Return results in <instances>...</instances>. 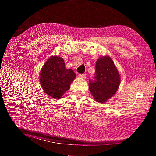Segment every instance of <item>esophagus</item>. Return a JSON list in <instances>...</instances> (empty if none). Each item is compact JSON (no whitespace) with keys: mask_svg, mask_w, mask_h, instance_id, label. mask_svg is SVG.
Here are the masks:
<instances>
[{"mask_svg":"<svg viewBox=\"0 0 156 156\" xmlns=\"http://www.w3.org/2000/svg\"><path fill=\"white\" fill-rule=\"evenodd\" d=\"M80 78H86V74H80L78 76Z\"/></svg>","mask_w":156,"mask_h":156,"instance_id":"34e87169","label":"esophagus"}]
</instances>
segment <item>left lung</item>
Instances as JSON below:
<instances>
[{
  "instance_id": "8db88e82",
  "label": "left lung",
  "mask_w": 156,
  "mask_h": 156,
  "mask_svg": "<svg viewBox=\"0 0 156 156\" xmlns=\"http://www.w3.org/2000/svg\"><path fill=\"white\" fill-rule=\"evenodd\" d=\"M89 80V90L94 100L99 103L107 102L115 95L120 84L119 72L108 56L97 60L94 80Z\"/></svg>"
}]
</instances>
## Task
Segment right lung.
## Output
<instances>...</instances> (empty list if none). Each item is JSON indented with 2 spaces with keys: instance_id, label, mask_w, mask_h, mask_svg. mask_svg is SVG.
Instances as JSON below:
<instances>
[{
  "instance_id": "1",
  "label": "right lung",
  "mask_w": 156,
  "mask_h": 156,
  "mask_svg": "<svg viewBox=\"0 0 156 156\" xmlns=\"http://www.w3.org/2000/svg\"><path fill=\"white\" fill-rule=\"evenodd\" d=\"M39 77L41 86L45 93L58 99L69 90L76 74L72 70L65 68L62 58L51 56L43 65Z\"/></svg>"
}]
</instances>
